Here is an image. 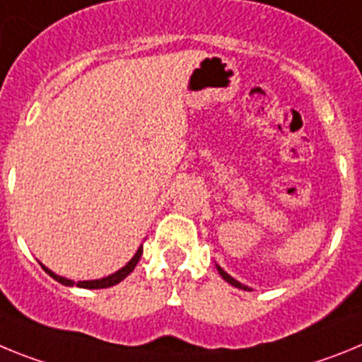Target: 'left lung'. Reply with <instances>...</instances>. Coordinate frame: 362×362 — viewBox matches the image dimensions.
<instances>
[{
  "label": "left lung",
  "instance_id": "left-lung-1",
  "mask_svg": "<svg viewBox=\"0 0 362 362\" xmlns=\"http://www.w3.org/2000/svg\"><path fill=\"white\" fill-rule=\"evenodd\" d=\"M216 269H218L220 276H222V279H224V281H226V282H229V284H231V286H235V288H240V290H246V291H251V290H250V288H247V286L240 284V282H238V281H235L233 276H231V275H228V273H226V272H224V269L220 268V266H216Z\"/></svg>",
  "mask_w": 362,
  "mask_h": 362
}]
</instances>
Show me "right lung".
Segmentation results:
<instances>
[{"label": "right lung", "instance_id": "add662e5", "mask_svg": "<svg viewBox=\"0 0 362 362\" xmlns=\"http://www.w3.org/2000/svg\"><path fill=\"white\" fill-rule=\"evenodd\" d=\"M142 253H144V250H142V246H140V247H138L136 253H134L133 259L129 260V262L125 264L124 268L118 269V272H116V273H112V275H109V276H103V279H96V281H78L76 286H78V288H87V290H100V288H111V286H115V284H118V282L124 281L125 276H127L129 273L133 272L134 266H136L138 260H140V257H142ZM42 268L45 269V272L49 273V275L52 276L54 281H58L59 284L74 286V281H69V279H65V276L56 275V273L50 272L49 268H45L43 264H42Z\"/></svg>", "mask_w": 362, "mask_h": 362}]
</instances>
